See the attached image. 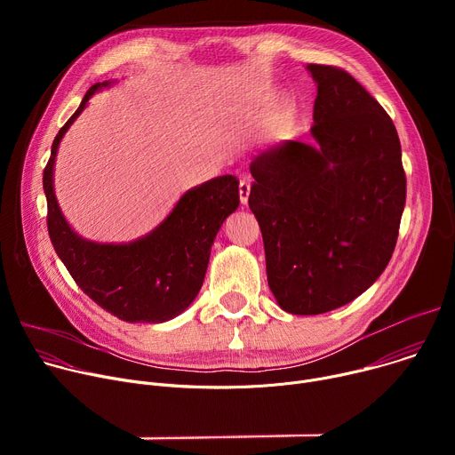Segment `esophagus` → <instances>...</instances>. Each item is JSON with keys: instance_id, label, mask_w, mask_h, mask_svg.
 I'll return each mask as SVG.
<instances>
[{"instance_id": "obj_1", "label": "esophagus", "mask_w": 455, "mask_h": 455, "mask_svg": "<svg viewBox=\"0 0 455 455\" xmlns=\"http://www.w3.org/2000/svg\"><path fill=\"white\" fill-rule=\"evenodd\" d=\"M248 196H250V181L244 178L239 183V200H241V205L248 204Z\"/></svg>"}]
</instances>
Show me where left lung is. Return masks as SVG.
<instances>
[{
    "instance_id": "1",
    "label": "left lung",
    "mask_w": 455,
    "mask_h": 455,
    "mask_svg": "<svg viewBox=\"0 0 455 455\" xmlns=\"http://www.w3.org/2000/svg\"><path fill=\"white\" fill-rule=\"evenodd\" d=\"M313 144L279 142L250 164L268 286L291 315L337 309L374 284L396 246L407 196L385 109L347 72L307 64Z\"/></svg>"
}]
</instances>
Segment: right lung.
<instances>
[{"label": "right lung", "instance_id": "obj_1", "mask_svg": "<svg viewBox=\"0 0 455 455\" xmlns=\"http://www.w3.org/2000/svg\"><path fill=\"white\" fill-rule=\"evenodd\" d=\"M111 84H93L52 144L43 172L48 234L59 259L92 300L120 320L160 323L183 313L200 293L216 234L239 207V181L225 174L188 188L156 228L135 241L115 244L81 237L55 198V156L93 93Z\"/></svg>", "mask_w": 455, "mask_h": 455}]
</instances>
